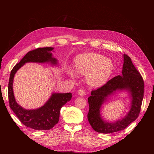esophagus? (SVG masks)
I'll return each mask as SVG.
<instances>
[{
  "label": "esophagus",
  "mask_w": 154,
  "mask_h": 154,
  "mask_svg": "<svg viewBox=\"0 0 154 154\" xmlns=\"http://www.w3.org/2000/svg\"><path fill=\"white\" fill-rule=\"evenodd\" d=\"M78 94L80 96H85V92L84 90L83 89H80L78 91Z\"/></svg>",
  "instance_id": "34e87169"
}]
</instances>
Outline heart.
<instances>
[{"mask_svg":"<svg viewBox=\"0 0 154 154\" xmlns=\"http://www.w3.org/2000/svg\"><path fill=\"white\" fill-rule=\"evenodd\" d=\"M74 69L69 67V75L76 78L77 73L87 76L88 84L93 87H98L106 83L114 70L112 60L104 56L94 53H83L76 56L74 61Z\"/></svg>","mask_w":154,"mask_h":154,"instance_id":"obj_1","label":"heart"}]
</instances>
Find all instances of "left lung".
<instances>
[{"label": "left lung", "instance_id": "left-lung-1", "mask_svg": "<svg viewBox=\"0 0 154 154\" xmlns=\"http://www.w3.org/2000/svg\"><path fill=\"white\" fill-rule=\"evenodd\" d=\"M122 74L107 82L106 84L92 91L88 97L89 111L88 121L92 128L99 133L109 134L125 129L136 120L139 114L144 95L143 79L128 55L123 54ZM127 90L132 98L131 106L124 119L115 122H107L102 119L100 109L107 97L117 90Z\"/></svg>", "mask_w": 154, "mask_h": 154}]
</instances>
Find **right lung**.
Wrapping results in <instances>:
<instances>
[{
    "instance_id": "obj_1",
    "label": "right lung",
    "mask_w": 154,
    "mask_h": 154,
    "mask_svg": "<svg viewBox=\"0 0 154 154\" xmlns=\"http://www.w3.org/2000/svg\"><path fill=\"white\" fill-rule=\"evenodd\" d=\"M53 48H41L27 53L20 62L16 64L11 71L8 83V98L10 106L22 123L35 130H50L57 124L62 107L71 100L72 94L53 93L48 101L38 109L26 110L18 105L14 96L13 78L17 71L26 63H48L57 66V60L53 57Z\"/></svg>"
}]
</instances>
